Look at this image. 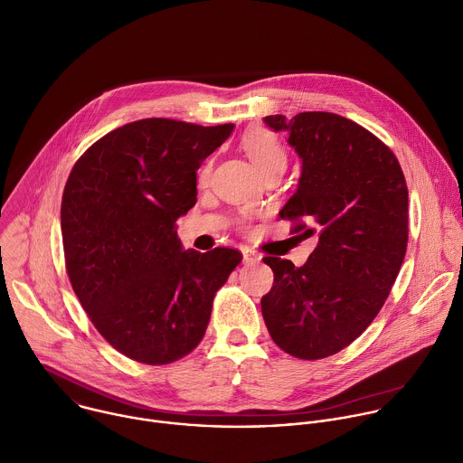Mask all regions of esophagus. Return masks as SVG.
I'll use <instances>...</instances> for the list:
<instances>
[{"label": "esophagus", "mask_w": 463, "mask_h": 463, "mask_svg": "<svg viewBox=\"0 0 463 463\" xmlns=\"http://www.w3.org/2000/svg\"><path fill=\"white\" fill-rule=\"evenodd\" d=\"M242 253H244V264L253 266V264H259V262H260V255H259L257 251H253V250H248V248H246Z\"/></svg>", "instance_id": "34e87169"}]
</instances>
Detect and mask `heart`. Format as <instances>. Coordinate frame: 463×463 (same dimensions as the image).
I'll return each instance as SVG.
<instances>
[{
	"instance_id": "heart-1",
	"label": "heart",
	"mask_w": 463,
	"mask_h": 463,
	"mask_svg": "<svg viewBox=\"0 0 463 463\" xmlns=\"http://www.w3.org/2000/svg\"><path fill=\"white\" fill-rule=\"evenodd\" d=\"M242 148L262 175H268L279 170L284 172L288 163V154L279 136L273 134L271 130L264 127H255L248 130L242 137ZM208 175H210V165L206 163L201 170V181H206Z\"/></svg>"
}]
</instances>
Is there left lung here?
Returning a JSON list of instances; mask_svg holds the SVG:
<instances>
[{
  "label": "left lung",
  "instance_id": "1",
  "mask_svg": "<svg viewBox=\"0 0 463 463\" xmlns=\"http://www.w3.org/2000/svg\"><path fill=\"white\" fill-rule=\"evenodd\" d=\"M264 121L289 132L302 157L298 188L280 217L318 244L300 268L264 257L275 279L262 317L282 351L318 360L356 340L389 297L407 250V184L391 148L347 118L302 112Z\"/></svg>",
  "mask_w": 463,
  "mask_h": 463
}]
</instances>
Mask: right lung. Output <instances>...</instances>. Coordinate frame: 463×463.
I'll list each match as a JSON object with an SVG mask.
<instances>
[{
	"instance_id": "obj_1",
	"label": "right lung",
	"mask_w": 463,
	"mask_h": 463,
	"mask_svg": "<svg viewBox=\"0 0 463 463\" xmlns=\"http://www.w3.org/2000/svg\"><path fill=\"white\" fill-rule=\"evenodd\" d=\"M233 125L150 118L96 141L61 199L65 268L89 318L125 356L172 364L203 340L215 293L242 260L233 248H181L177 219L197 201V170Z\"/></svg>"
}]
</instances>
